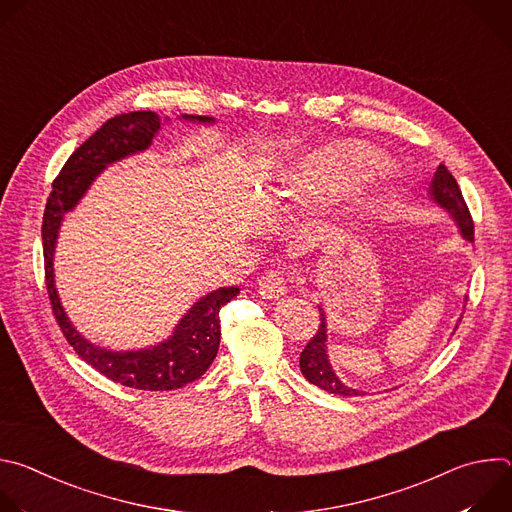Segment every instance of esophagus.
I'll return each mask as SVG.
<instances>
[{
    "mask_svg": "<svg viewBox=\"0 0 512 512\" xmlns=\"http://www.w3.org/2000/svg\"><path fill=\"white\" fill-rule=\"evenodd\" d=\"M257 285H259V294L263 298L273 300V298H279V296L285 294L287 285H289V277L279 269H269L261 275Z\"/></svg>",
    "mask_w": 512,
    "mask_h": 512,
    "instance_id": "34e87169",
    "label": "esophagus"
}]
</instances>
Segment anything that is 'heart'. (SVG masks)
Instances as JSON below:
<instances>
[{"label": "heart", "instance_id": "heart-1", "mask_svg": "<svg viewBox=\"0 0 512 512\" xmlns=\"http://www.w3.org/2000/svg\"><path fill=\"white\" fill-rule=\"evenodd\" d=\"M344 158L346 156L340 152H314L296 168L291 184L306 196L334 192L350 178Z\"/></svg>", "mask_w": 512, "mask_h": 512}]
</instances>
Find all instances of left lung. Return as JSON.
Listing matches in <instances>:
<instances>
[{
    "instance_id": "1",
    "label": "left lung",
    "mask_w": 512,
    "mask_h": 512,
    "mask_svg": "<svg viewBox=\"0 0 512 512\" xmlns=\"http://www.w3.org/2000/svg\"><path fill=\"white\" fill-rule=\"evenodd\" d=\"M429 194L431 198L440 204L442 208H446L454 221L458 223L462 235L468 241H474V221L472 214L468 210V204L462 196V190L456 182V178L452 176V172L440 164L433 174V180L429 184ZM320 312V326L316 330V334L310 338V342L306 344V348L300 354V371L302 375L316 387L334 393V395H344V397H356V395H364L352 387H346L332 371L328 356H326V318L322 308Z\"/></svg>"
}]
</instances>
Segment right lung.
Here are the masks:
<instances>
[{
	"mask_svg": "<svg viewBox=\"0 0 512 512\" xmlns=\"http://www.w3.org/2000/svg\"><path fill=\"white\" fill-rule=\"evenodd\" d=\"M194 121H214L212 117L184 115ZM160 117L154 111H131L107 119L83 145L72 152L52 182L44 218V279L52 314L75 352L107 379L141 391H172L200 379L212 364L221 344V318L218 312L233 298L239 287H221L198 300L176 326L174 336L148 350L113 352L87 342L68 322L54 285V245L64 212L75 206L101 170L129 154L150 148L160 129Z\"/></svg>",
	"mask_w": 512,
	"mask_h": 512,
	"instance_id": "1",
	"label": "right lung"
}]
</instances>
